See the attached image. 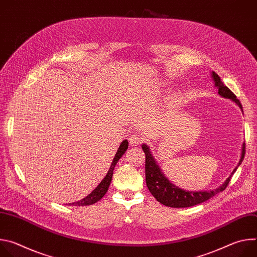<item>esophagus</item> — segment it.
Instances as JSON below:
<instances>
[{"mask_svg":"<svg viewBox=\"0 0 257 257\" xmlns=\"http://www.w3.org/2000/svg\"><path fill=\"white\" fill-rule=\"evenodd\" d=\"M142 141V137L139 135V134H132L129 136V142H130V145H138L140 144Z\"/></svg>","mask_w":257,"mask_h":257,"instance_id":"esophagus-1","label":"esophagus"}]
</instances>
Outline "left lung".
<instances>
[{"instance_id":"left-lung-1","label":"left lung","mask_w":257,"mask_h":257,"mask_svg":"<svg viewBox=\"0 0 257 257\" xmlns=\"http://www.w3.org/2000/svg\"><path fill=\"white\" fill-rule=\"evenodd\" d=\"M211 77L214 82V86L217 87L218 94L223 97L232 99L242 109V104L240 103L239 99H237L236 95L222 82L221 78H219V76L215 72L213 71L211 72ZM141 148L145 154V181L150 192L162 204L170 207H176V208L190 207V206L202 203L208 200L210 197L217 194L218 192L224 191L229 185V182L232 178V175L236 172L237 168L241 165L245 156V143H243L241 158L238 163V166L234 169L230 177L225 181V183L222 186H219L218 188L213 190H206V191H186L172 184V183L168 180V178L165 177L164 173L162 172L155 158L153 157L151 150L148 145L142 144Z\"/></svg>"}]
</instances>
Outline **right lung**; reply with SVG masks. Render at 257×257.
<instances>
[{
  "label": "right lung",
  "instance_id": "add662e5",
  "mask_svg": "<svg viewBox=\"0 0 257 257\" xmlns=\"http://www.w3.org/2000/svg\"><path fill=\"white\" fill-rule=\"evenodd\" d=\"M128 150V140H123L119 146V149L115 155V158L112 162L111 167H109L105 177L102 179V181L97 185V187L90 193L88 194L86 197H84L83 199L70 203L69 205H75V206H86V205H91L95 202H97L98 200H100L103 195L106 193L109 184H111V181L113 178V173H114V169L118 163V161L122 158V156L126 153V151Z\"/></svg>",
  "mask_w": 257,
  "mask_h": 257
}]
</instances>
